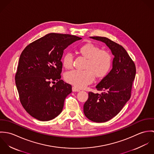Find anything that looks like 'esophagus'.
I'll list each match as a JSON object with an SVG mask.
<instances>
[{
    "label": "esophagus",
    "instance_id": "obj_1",
    "mask_svg": "<svg viewBox=\"0 0 154 154\" xmlns=\"http://www.w3.org/2000/svg\"><path fill=\"white\" fill-rule=\"evenodd\" d=\"M72 91L73 92H79V91H80V89H78V88H76L75 87H72Z\"/></svg>",
    "mask_w": 154,
    "mask_h": 154
}]
</instances>
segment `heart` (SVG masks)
<instances>
[{
	"label": "heart",
	"instance_id": "heart-1",
	"mask_svg": "<svg viewBox=\"0 0 154 154\" xmlns=\"http://www.w3.org/2000/svg\"><path fill=\"white\" fill-rule=\"evenodd\" d=\"M79 53L87 62L84 70H73L67 72L65 76L66 82L75 87L82 88L91 84L95 76L97 78L104 77L110 71L112 66V57L110 53L92 43H87L79 48ZM73 54L67 52L63 57V65L66 69H70L73 64Z\"/></svg>",
	"mask_w": 154,
	"mask_h": 154
}]
</instances>
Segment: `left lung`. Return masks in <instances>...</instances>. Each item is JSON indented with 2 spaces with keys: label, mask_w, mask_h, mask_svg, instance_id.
<instances>
[{
  "label": "left lung",
  "mask_w": 154,
  "mask_h": 154,
  "mask_svg": "<svg viewBox=\"0 0 154 154\" xmlns=\"http://www.w3.org/2000/svg\"><path fill=\"white\" fill-rule=\"evenodd\" d=\"M104 43L114 56L110 72L96 86L100 94L89 92L84 105V112L89 120L103 123L116 116L129 100L136 66L126 50L106 37H90Z\"/></svg>",
  "instance_id": "left-lung-1"
}]
</instances>
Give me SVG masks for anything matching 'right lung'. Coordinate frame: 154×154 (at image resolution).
<instances>
[{"label":"right lung","instance_id":"obj_1","mask_svg":"<svg viewBox=\"0 0 154 154\" xmlns=\"http://www.w3.org/2000/svg\"><path fill=\"white\" fill-rule=\"evenodd\" d=\"M82 38L50 33L27 45L20 56L15 83L23 107L40 121L51 120L62 111L72 86L61 80L64 50ZM57 82L53 86L51 82Z\"/></svg>","mask_w":154,"mask_h":154}]
</instances>
